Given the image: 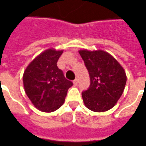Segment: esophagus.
Here are the masks:
<instances>
[{"label": "esophagus", "mask_w": 146, "mask_h": 146, "mask_svg": "<svg viewBox=\"0 0 146 146\" xmlns=\"http://www.w3.org/2000/svg\"><path fill=\"white\" fill-rule=\"evenodd\" d=\"M73 83H74V85H77L78 83V80L76 78V79H74V81H73Z\"/></svg>", "instance_id": "34e87169"}]
</instances>
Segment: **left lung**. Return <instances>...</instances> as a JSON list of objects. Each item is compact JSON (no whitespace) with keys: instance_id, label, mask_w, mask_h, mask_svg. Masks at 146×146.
Listing matches in <instances>:
<instances>
[{"instance_id":"left-lung-1","label":"left lung","mask_w":146,"mask_h":146,"mask_svg":"<svg viewBox=\"0 0 146 146\" xmlns=\"http://www.w3.org/2000/svg\"><path fill=\"white\" fill-rule=\"evenodd\" d=\"M90 77V85L82 92L88 109L102 112L118 102L126 84L125 72L118 61L104 51H79Z\"/></svg>"}]
</instances>
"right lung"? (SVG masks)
I'll return each mask as SVG.
<instances>
[{
  "mask_svg": "<svg viewBox=\"0 0 146 146\" xmlns=\"http://www.w3.org/2000/svg\"><path fill=\"white\" fill-rule=\"evenodd\" d=\"M63 51L48 49L36 57L24 72L25 92L38 110L51 112L61 107L73 85L57 66Z\"/></svg>",
  "mask_w": 146,
  "mask_h": 146,
  "instance_id": "obj_1",
  "label": "right lung"
}]
</instances>
